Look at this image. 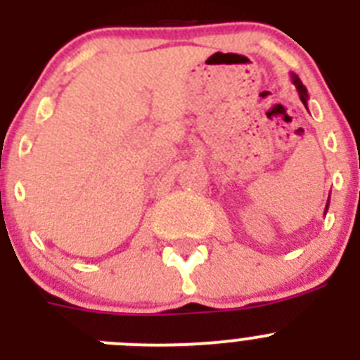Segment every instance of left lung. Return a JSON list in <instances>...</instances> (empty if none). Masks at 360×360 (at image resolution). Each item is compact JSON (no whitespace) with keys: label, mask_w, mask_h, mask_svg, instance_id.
I'll use <instances>...</instances> for the list:
<instances>
[{"label":"left lung","mask_w":360,"mask_h":360,"mask_svg":"<svg viewBox=\"0 0 360 360\" xmlns=\"http://www.w3.org/2000/svg\"><path fill=\"white\" fill-rule=\"evenodd\" d=\"M290 77H292V82H294V86H295V90H297L301 103H303L304 106L308 108V91H307V88H304V84L301 82V79H299L295 73H292ZM328 205H330V196H328V203H326V207H324V214H326V211H328Z\"/></svg>","instance_id":"obj_1"}]
</instances>
